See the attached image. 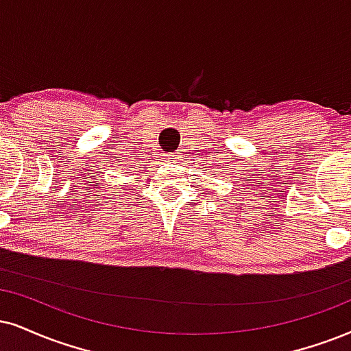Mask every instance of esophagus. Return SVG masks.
I'll use <instances>...</instances> for the list:
<instances>
[{"label": "esophagus", "mask_w": 351, "mask_h": 351, "mask_svg": "<svg viewBox=\"0 0 351 351\" xmlns=\"http://www.w3.org/2000/svg\"><path fill=\"white\" fill-rule=\"evenodd\" d=\"M179 159H180L179 153H172V154H167L166 158H164V161H179Z\"/></svg>", "instance_id": "1"}]
</instances>
